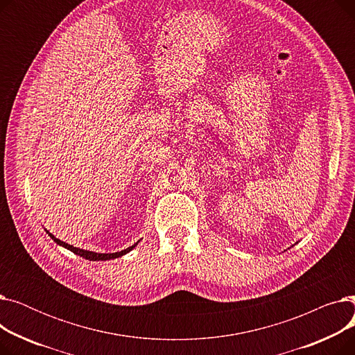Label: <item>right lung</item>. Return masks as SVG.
<instances>
[{"label":"right lung","mask_w":355,"mask_h":355,"mask_svg":"<svg viewBox=\"0 0 355 355\" xmlns=\"http://www.w3.org/2000/svg\"><path fill=\"white\" fill-rule=\"evenodd\" d=\"M46 230V229H44ZM46 233L55 241V243H58L59 246H62V248H64V249H67V250H70V252H73L74 254H78V256H80V257H83V259H87V260H93V262H99V260H110V259H116V257H121V256H123V254H126V253H129L130 250H132L139 241H137V243H134L132 246H129L128 249H123V250H121V252H115V253H96V252H90V250H85V249H79V248H74V246H71V245H69V243H66V241H62L60 239H58V237H54L49 230H46Z\"/></svg>","instance_id":"add662e5"}]
</instances>
